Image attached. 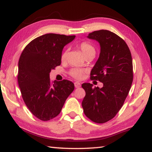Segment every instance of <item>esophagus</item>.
Instances as JSON below:
<instances>
[{"instance_id":"obj_1","label":"esophagus","mask_w":152,"mask_h":152,"mask_svg":"<svg viewBox=\"0 0 152 152\" xmlns=\"http://www.w3.org/2000/svg\"><path fill=\"white\" fill-rule=\"evenodd\" d=\"M74 86H75L76 88H80L81 86V84L79 82H74Z\"/></svg>"}]
</instances>
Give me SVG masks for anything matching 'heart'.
Instances as JSON below:
<instances>
[{
    "mask_svg": "<svg viewBox=\"0 0 152 152\" xmlns=\"http://www.w3.org/2000/svg\"><path fill=\"white\" fill-rule=\"evenodd\" d=\"M78 48L81 50L82 53L83 55L85 56L93 55L94 56L96 53V50L93 45H92L91 43L88 42H82L79 43L78 44ZM67 55H68V51L65 50L64 51L61 55V61H65L67 58ZM85 73L83 69L78 68H72L69 72V74L73 78L76 79H81L83 78Z\"/></svg>",
    "mask_w": 152,
    "mask_h": 152,
    "instance_id": "heart-1",
    "label": "heart"
}]
</instances>
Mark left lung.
Instances as JSON below:
<instances>
[{
    "instance_id": "1",
    "label": "left lung",
    "mask_w": 152,
    "mask_h": 152,
    "mask_svg": "<svg viewBox=\"0 0 152 152\" xmlns=\"http://www.w3.org/2000/svg\"><path fill=\"white\" fill-rule=\"evenodd\" d=\"M88 38L101 45L91 78L102 82L103 86L93 88L91 83L82 84L86 95L82 106L92 121L104 123L115 117L130 91L133 78L132 54L125 41L110 31H95Z\"/></svg>"
}]
</instances>
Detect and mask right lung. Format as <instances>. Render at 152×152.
I'll use <instances>...</instances> for the list:
<instances>
[{"mask_svg": "<svg viewBox=\"0 0 152 152\" xmlns=\"http://www.w3.org/2000/svg\"><path fill=\"white\" fill-rule=\"evenodd\" d=\"M75 37L47 33L32 40L20 54L17 75L20 92L31 113L40 120L57 117L74 91V83L68 80L51 82L50 73L60 65L64 47Z\"/></svg>", "mask_w": 152, "mask_h": 152, "instance_id": "add662e5", "label": "right lung"}]
</instances>
